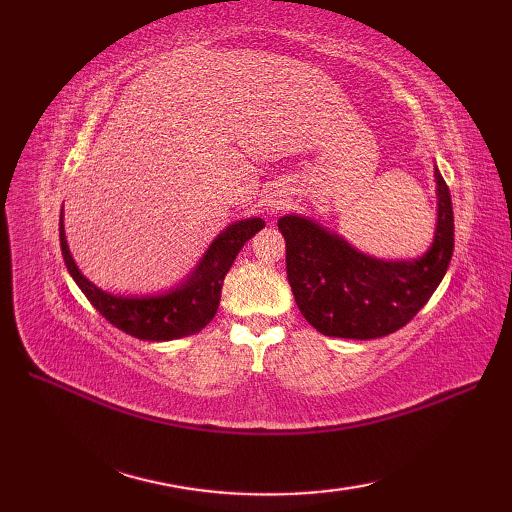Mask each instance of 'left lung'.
<instances>
[{
    "label": "left lung",
    "mask_w": 512,
    "mask_h": 512,
    "mask_svg": "<svg viewBox=\"0 0 512 512\" xmlns=\"http://www.w3.org/2000/svg\"><path fill=\"white\" fill-rule=\"evenodd\" d=\"M438 224L431 248L411 262H385L356 250L301 215L277 222L286 273L303 317L325 336L378 339L407 325L431 299L453 255V206L436 167Z\"/></svg>",
    "instance_id": "obj_1"
}]
</instances>
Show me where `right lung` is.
Segmentation results:
<instances>
[{"label": "right lung", "instance_id": "1", "mask_svg": "<svg viewBox=\"0 0 512 512\" xmlns=\"http://www.w3.org/2000/svg\"><path fill=\"white\" fill-rule=\"evenodd\" d=\"M264 228L262 217H248L239 220L215 237V242L206 250L200 264L193 273L182 281L180 286L171 288L162 295H145V297H118L110 295L101 288H96L90 279L81 275L70 255L68 242L63 231V209L59 222L61 253L68 266L76 286L83 290L92 306L110 321L114 328L134 336L140 341H173L200 332L209 323L217 306H220L222 284L233 266L235 257L242 246L257 231Z\"/></svg>", "mask_w": 512, "mask_h": 512}]
</instances>
